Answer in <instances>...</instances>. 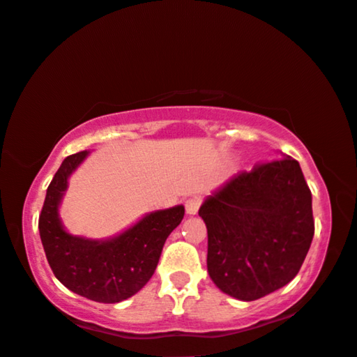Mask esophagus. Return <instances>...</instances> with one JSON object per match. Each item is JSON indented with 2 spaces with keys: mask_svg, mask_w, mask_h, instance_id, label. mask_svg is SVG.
I'll use <instances>...</instances> for the list:
<instances>
[{
  "mask_svg": "<svg viewBox=\"0 0 357 357\" xmlns=\"http://www.w3.org/2000/svg\"><path fill=\"white\" fill-rule=\"evenodd\" d=\"M200 207V197H190L185 200V212L189 215H195Z\"/></svg>",
  "mask_w": 357,
  "mask_h": 357,
  "instance_id": "1",
  "label": "esophagus"
}]
</instances>
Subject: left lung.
I'll list each match as a JSON object with an SVG mask.
<instances>
[{
	"mask_svg": "<svg viewBox=\"0 0 357 357\" xmlns=\"http://www.w3.org/2000/svg\"><path fill=\"white\" fill-rule=\"evenodd\" d=\"M207 270L223 293L255 301L298 275L314 238L312 194L299 163H257L208 195Z\"/></svg>",
	"mask_w": 357,
	"mask_h": 357,
	"instance_id": "1",
	"label": "left lung"
}]
</instances>
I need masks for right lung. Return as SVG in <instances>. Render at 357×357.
Masks as SVG:
<instances>
[{"instance_id": "1", "label": "right lung", "mask_w": 357, "mask_h": 357, "mask_svg": "<svg viewBox=\"0 0 357 357\" xmlns=\"http://www.w3.org/2000/svg\"><path fill=\"white\" fill-rule=\"evenodd\" d=\"M89 152L69 155L47 189L38 217L40 239L54 277L73 293L114 304L134 296L152 278L165 241L184 217V207L149 213L124 233L95 241L69 234L58 215L68 178Z\"/></svg>"}]
</instances>
